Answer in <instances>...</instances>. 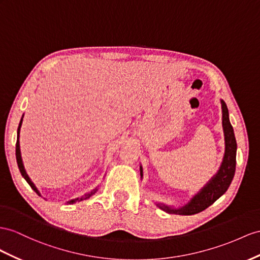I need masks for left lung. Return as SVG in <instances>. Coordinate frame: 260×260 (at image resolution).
<instances>
[{
	"label": "left lung",
	"instance_id": "obj_1",
	"mask_svg": "<svg viewBox=\"0 0 260 260\" xmlns=\"http://www.w3.org/2000/svg\"><path fill=\"white\" fill-rule=\"evenodd\" d=\"M222 104V124L225 137V154L223 162L219 167L217 174L213 177L201 191L192 198L191 201L180 209H171L169 206L159 205V208L169 213H178L180 215H193L204 211L206 208L214 203L216 200L222 197L228 191L230 184L235 175L236 167V149L237 144L234 135V129L231 125L229 118V110L225 102L221 100ZM141 176H143V169L141 167Z\"/></svg>",
	"mask_w": 260,
	"mask_h": 260
}]
</instances>
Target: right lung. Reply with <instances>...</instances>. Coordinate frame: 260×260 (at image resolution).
Returning <instances> with one entry per match:
<instances>
[{
	"mask_svg": "<svg viewBox=\"0 0 260 260\" xmlns=\"http://www.w3.org/2000/svg\"><path fill=\"white\" fill-rule=\"evenodd\" d=\"M22 122H23V117H22V119H21V122H19V125H18V128H17V142H16V161H17V165H18V169H19V171H21V174H22V176L24 177V179L26 181H27V183L30 185V188L34 190L37 194H39V191L37 190V188L35 187V184L31 182V180L29 179V177H28V175L26 174V171H25V169H24V165H23V160H22V156H21V149H19V141H18V138H19V129H21V126H22ZM98 191V189H94L93 191H91V192H89L88 194H85L84 197H82V198H80V199H76V200H71V201L69 202V203H75L76 201H82V200H86V199H89L91 196H93L95 193V192ZM41 196V194H39Z\"/></svg>",
	"mask_w": 260,
	"mask_h": 260,
	"instance_id": "add662e5",
	"label": "right lung"
}]
</instances>
